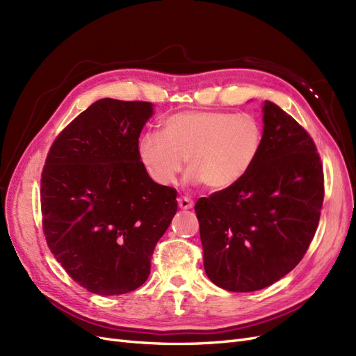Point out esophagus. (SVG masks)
I'll use <instances>...</instances> for the list:
<instances>
[{
  "mask_svg": "<svg viewBox=\"0 0 356 356\" xmlns=\"http://www.w3.org/2000/svg\"><path fill=\"white\" fill-rule=\"evenodd\" d=\"M193 204H195V202H193L190 197H186V196H181L178 199V207L181 209H191Z\"/></svg>",
  "mask_w": 356,
  "mask_h": 356,
  "instance_id": "obj_1",
  "label": "esophagus"
}]
</instances>
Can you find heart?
<instances>
[{
	"label": "heart",
	"instance_id": "1",
	"mask_svg": "<svg viewBox=\"0 0 356 356\" xmlns=\"http://www.w3.org/2000/svg\"><path fill=\"white\" fill-rule=\"evenodd\" d=\"M261 144L263 127L251 114L181 111L165 118L161 132L141 135L138 156L159 186L174 184L187 160L188 181L225 190L250 172Z\"/></svg>",
	"mask_w": 356,
	"mask_h": 356
}]
</instances>
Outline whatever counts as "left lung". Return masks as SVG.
<instances>
[{
    "instance_id": "obj_1",
    "label": "left lung",
    "mask_w": 356,
    "mask_h": 356,
    "mask_svg": "<svg viewBox=\"0 0 356 356\" xmlns=\"http://www.w3.org/2000/svg\"><path fill=\"white\" fill-rule=\"evenodd\" d=\"M263 144L234 186L196 202L203 266L233 293L275 284L305 257L324 202V170L314 139L270 101L263 105Z\"/></svg>"
}]
</instances>
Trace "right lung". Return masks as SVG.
Instances as JSON below:
<instances>
[{
  "label": "right lung",
  "mask_w": 356,
  "mask_h": 356,
  "mask_svg": "<svg viewBox=\"0 0 356 356\" xmlns=\"http://www.w3.org/2000/svg\"><path fill=\"white\" fill-rule=\"evenodd\" d=\"M152 115V102L96 101L58 135L42 168L47 245L93 294L141 286L178 209L177 190L149 178L138 156L139 135Z\"/></svg>",
  "instance_id": "add662e5"
}]
</instances>
